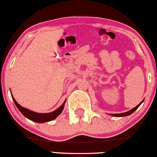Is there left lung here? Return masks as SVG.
I'll return each instance as SVG.
<instances>
[{"label":"left lung","instance_id":"8db88e82","mask_svg":"<svg viewBox=\"0 0 157 157\" xmlns=\"http://www.w3.org/2000/svg\"><path fill=\"white\" fill-rule=\"evenodd\" d=\"M144 101V100L142 101H141L140 104H138L137 105V106H136V107H134V109H131L130 111H127V112H125V113H112V116H113V117H126V116H128V115H130V114H132V113L134 112V111H135V110H136L137 109L139 108V106H140V105L141 104V103H142Z\"/></svg>","mask_w":157,"mask_h":157}]
</instances>
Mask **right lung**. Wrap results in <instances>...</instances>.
Masks as SVG:
<instances>
[{
  "label": "right lung",
  "instance_id": "1",
  "mask_svg": "<svg viewBox=\"0 0 157 157\" xmlns=\"http://www.w3.org/2000/svg\"><path fill=\"white\" fill-rule=\"evenodd\" d=\"M13 101L15 104L16 105L17 108L19 109V111L22 113V114L25 117L28 119L31 120L33 121L38 122V123H43V122H46L49 121H52V120L55 119L58 116L61 114V113L63 111L64 108V103L61 105V106L59 107V109H57L56 110L53 111L51 113H36L34 112V111H32L31 110H29V109L23 108L19 105L18 103L16 102V101L14 99V98L13 97Z\"/></svg>",
  "mask_w": 157,
  "mask_h": 157
}]
</instances>
